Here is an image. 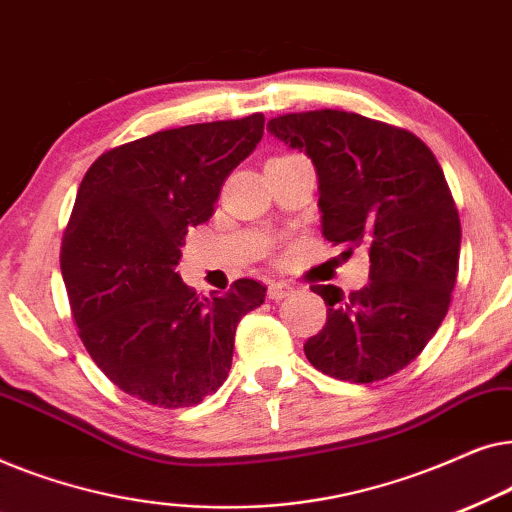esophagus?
Wrapping results in <instances>:
<instances>
[{
    "label": "esophagus",
    "instance_id": "esophagus-1",
    "mask_svg": "<svg viewBox=\"0 0 512 512\" xmlns=\"http://www.w3.org/2000/svg\"><path fill=\"white\" fill-rule=\"evenodd\" d=\"M291 293H293V286L286 284V282H272L268 286V296H270V300H275V303H279V300H284V298H289Z\"/></svg>",
    "mask_w": 512,
    "mask_h": 512
}]
</instances>
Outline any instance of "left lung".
<instances>
[{"mask_svg":"<svg viewBox=\"0 0 512 512\" xmlns=\"http://www.w3.org/2000/svg\"><path fill=\"white\" fill-rule=\"evenodd\" d=\"M268 130L312 160L326 240L370 256L361 291L312 286L328 310L307 361L338 380H384L417 359L450 307L461 226L445 174L412 132L347 111L277 116Z\"/></svg>","mask_w":512,"mask_h":512,"instance_id":"8db88e82","label":"left lung"}]
</instances>
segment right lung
I'll return each mask as SVG.
<instances>
[{
  "label": "right lung",
  "instance_id": "obj_1",
  "mask_svg": "<svg viewBox=\"0 0 512 512\" xmlns=\"http://www.w3.org/2000/svg\"><path fill=\"white\" fill-rule=\"evenodd\" d=\"M263 114L195 123L116 146L90 165L60 249L88 354L125 394L188 408L226 382L235 328L265 300L256 279L195 296L177 265L230 172L263 137Z\"/></svg>",
  "mask_w": 512,
  "mask_h": 512
}]
</instances>
